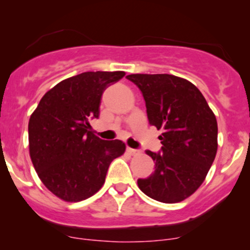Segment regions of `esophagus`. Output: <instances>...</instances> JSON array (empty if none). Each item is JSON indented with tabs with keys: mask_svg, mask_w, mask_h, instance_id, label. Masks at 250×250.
<instances>
[{
	"mask_svg": "<svg viewBox=\"0 0 250 250\" xmlns=\"http://www.w3.org/2000/svg\"><path fill=\"white\" fill-rule=\"evenodd\" d=\"M127 153L129 155H137V154H139V150H136V149H133V148L128 147L127 148Z\"/></svg>",
	"mask_w": 250,
	"mask_h": 250,
	"instance_id": "esophagus-1",
	"label": "esophagus"
}]
</instances>
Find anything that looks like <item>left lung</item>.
<instances>
[{"label": "left lung", "instance_id": "8db88e82", "mask_svg": "<svg viewBox=\"0 0 250 250\" xmlns=\"http://www.w3.org/2000/svg\"><path fill=\"white\" fill-rule=\"evenodd\" d=\"M129 81L142 91L149 125L157 130L161 153H146L155 171L139 179L147 196L176 203L193 195L203 183L217 151V122L202 93L191 82L169 74H131Z\"/></svg>", "mask_w": 250, "mask_h": 250}]
</instances>
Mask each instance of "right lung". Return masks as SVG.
<instances>
[{
	"mask_svg": "<svg viewBox=\"0 0 250 250\" xmlns=\"http://www.w3.org/2000/svg\"><path fill=\"white\" fill-rule=\"evenodd\" d=\"M125 71H87L57 83L29 119V154L40 180L55 196L79 202L102 188L109 165L125 151L120 140L91 131L103 91Z\"/></svg>",
	"mask_w": 250,
	"mask_h": 250,
	"instance_id": "1",
	"label": "right lung"
}]
</instances>
